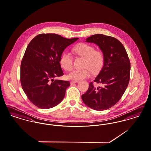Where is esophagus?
<instances>
[{
    "mask_svg": "<svg viewBox=\"0 0 151 151\" xmlns=\"http://www.w3.org/2000/svg\"><path fill=\"white\" fill-rule=\"evenodd\" d=\"M78 81H70V84H73L75 83H77Z\"/></svg>",
    "mask_w": 151,
    "mask_h": 151,
    "instance_id": "34e87169",
    "label": "esophagus"
}]
</instances>
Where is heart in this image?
I'll return each mask as SVG.
<instances>
[{"instance_id":"b5f03b06","label":"heart","mask_w":151,"mask_h":151,"mask_svg":"<svg viewBox=\"0 0 151 151\" xmlns=\"http://www.w3.org/2000/svg\"><path fill=\"white\" fill-rule=\"evenodd\" d=\"M74 51L78 55L85 59L83 69H75L67 75V78L72 81H78L87 78L91 75V70L97 72L101 69L104 63V56L100 51L95 50L94 47L86 43H80L74 48ZM61 67L67 71L73 68V57L69 52H64L60 58Z\"/></svg>"}]
</instances>
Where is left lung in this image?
Returning a JSON list of instances; mask_svg holds the SVG:
<instances>
[{
  "mask_svg": "<svg viewBox=\"0 0 151 151\" xmlns=\"http://www.w3.org/2000/svg\"><path fill=\"white\" fill-rule=\"evenodd\" d=\"M86 42L94 43L104 56V63L94 82L82 96L84 103L96 111H104L115 105L125 92L130 81V63L123 45L116 38L102 34L92 35Z\"/></svg>",
  "mask_w": 151,
  "mask_h": 151,
  "instance_id": "left-lung-1",
  "label": "left lung"
}]
</instances>
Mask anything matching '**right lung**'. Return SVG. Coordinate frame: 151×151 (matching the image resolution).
Returning a JSON list of instances; mask_svg holds the SVG:
<instances>
[{"instance_id": "right-lung-1", "label": "right lung", "mask_w": 151, "mask_h": 151, "mask_svg": "<svg viewBox=\"0 0 151 151\" xmlns=\"http://www.w3.org/2000/svg\"><path fill=\"white\" fill-rule=\"evenodd\" d=\"M78 39L39 34L27 46L21 64V83L28 99L37 107L51 108L64 98L69 82L54 78L64 75L60 58L68 46Z\"/></svg>"}]
</instances>
